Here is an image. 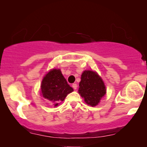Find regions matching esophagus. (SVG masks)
<instances>
[{
    "instance_id": "1",
    "label": "esophagus",
    "mask_w": 147,
    "mask_h": 147,
    "mask_svg": "<svg viewBox=\"0 0 147 147\" xmlns=\"http://www.w3.org/2000/svg\"><path fill=\"white\" fill-rule=\"evenodd\" d=\"M72 87H73V88H74V90H76V89H77V88H78L77 84H72Z\"/></svg>"
}]
</instances>
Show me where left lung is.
Wrapping results in <instances>:
<instances>
[{
	"label": "left lung",
	"mask_w": 147,
	"mask_h": 147,
	"mask_svg": "<svg viewBox=\"0 0 147 147\" xmlns=\"http://www.w3.org/2000/svg\"><path fill=\"white\" fill-rule=\"evenodd\" d=\"M78 92L88 105H98L101 98L105 95L106 87L101 78L96 72L84 71L82 74Z\"/></svg>",
	"instance_id": "obj_1"
}]
</instances>
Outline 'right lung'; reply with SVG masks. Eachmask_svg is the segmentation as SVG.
<instances>
[{
    "label": "right lung",
    "mask_w": 147,
    "mask_h": 147,
    "mask_svg": "<svg viewBox=\"0 0 147 147\" xmlns=\"http://www.w3.org/2000/svg\"><path fill=\"white\" fill-rule=\"evenodd\" d=\"M41 90L43 97L57 106L74 89L67 84L60 69H53L43 78Z\"/></svg>",
    "instance_id": "obj_1"
}]
</instances>
